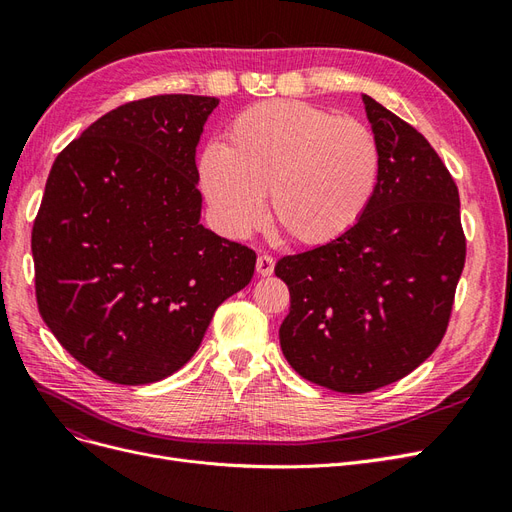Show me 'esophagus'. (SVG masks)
I'll return each mask as SVG.
<instances>
[{
    "mask_svg": "<svg viewBox=\"0 0 512 512\" xmlns=\"http://www.w3.org/2000/svg\"><path fill=\"white\" fill-rule=\"evenodd\" d=\"M273 269H275V260H273V256H269V254H260V256H258V260H256V271H258V275L267 277V275H271V273H273Z\"/></svg>",
    "mask_w": 512,
    "mask_h": 512,
    "instance_id": "34e87169",
    "label": "esophagus"
}]
</instances>
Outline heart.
I'll return each instance as SVG.
<instances>
[{"label": "heart", "instance_id": "b5f03b06", "mask_svg": "<svg viewBox=\"0 0 512 512\" xmlns=\"http://www.w3.org/2000/svg\"><path fill=\"white\" fill-rule=\"evenodd\" d=\"M200 188L224 235L243 239L271 218L301 245H327L369 209L380 179L376 134L309 102L245 108L198 162Z\"/></svg>", "mask_w": 512, "mask_h": 512}]
</instances>
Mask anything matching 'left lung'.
<instances>
[{"mask_svg": "<svg viewBox=\"0 0 512 512\" xmlns=\"http://www.w3.org/2000/svg\"><path fill=\"white\" fill-rule=\"evenodd\" d=\"M363 102L380 145L374 200L344 237L275 265L290 290L286 361L305 380L352 395L429 359L466 262L459 192L436 149L374 98Z\"/></svg>", "mask_w": 512, "mask_h": 512, "instance_id": "left-lung-1", "label": "left lung"}]
</instances>
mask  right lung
Listing matches in <instances>:
<instances>
[{"label":"right lung","instance_id":"obj_1","mask_svg":"<svg viewBox=\"0 0 512 512\" xmlns=\"http://www.w3.org/2000/svg\"><path fill=\"white\" fill-rule=\"evenodd\" d=\"M218 98L134 100L59 153L32 230L36 301L76 361L115 384L188 363L256 254L200 224L196 145Z\"/></svg>","mask_w":512,"mask_h":512}]
</instances>
